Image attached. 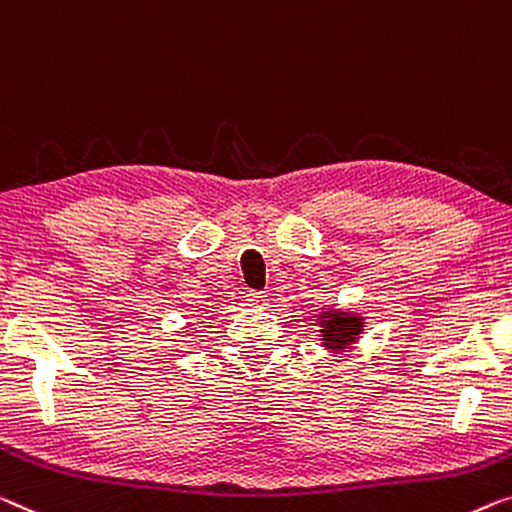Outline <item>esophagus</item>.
Returning a JSON list of instances; mask_svg holds the SVG:
<instances>
[{
  "mask_svg": "<svg viewBox=\"0 0 512 512\" xmlns=\"http://www.w3.org/2000/svg\"><path fill=\"white\" fill-rule=\"evenodd\" d=\"M246 301L253 305V308H264V305H269L266 301H269V296H266V292H257V289H250V292L246 294Z\"/></svg>",
  "mask_w": 512,
  "mask_h": 512,
  "instance_id": "1",
  "label": "esophagus"
}]
</instances>
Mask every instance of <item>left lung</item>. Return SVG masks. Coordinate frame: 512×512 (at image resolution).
<instances>
[{"mask_svg": "<svg viewBox=\"0 0 512 512\" xmlns=\"http://www.w3.org/2000/svg\"><path fill=\"white\" fill-rule=\"evenodd\" d=\"M315 322L319 324V340H322V347L329 349L333 354L345 352L349 345H354L358 335L363 333L365 324L361 315H352V312L333 308L319 312Z\"/></svg>", "mask_w": 512, "mask_h": 512, "instance_id": "left-lung-1", "label": "left lung"}]
</instances>
